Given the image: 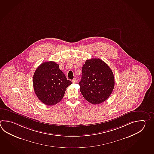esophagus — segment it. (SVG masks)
Here are the masks:
<instances>
[{"mask_svg":"<svg viewBox=\"0 0 154 154\" xmlns=\"http://www.w3.org/2000/svg\"><path fill=\"white\" fill-rule=\"evenodd\" d=\"M77 82V79H72V83H75V82Z\"/></svg>","mask_w":154,"mask_h":154,"instance_id":"1","label":"esophagus"}]
</instances>
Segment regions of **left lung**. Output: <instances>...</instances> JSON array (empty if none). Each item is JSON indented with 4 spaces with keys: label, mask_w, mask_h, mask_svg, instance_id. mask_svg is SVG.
<instances>
[{
    "label": "left lung",
    "mask_w": 154,
    "mask_h": 154,
    "mask_svg": "<svg viewBox=\"0 0 154 154\" xmlns=\"http://www.w3.org/2000/svg\"><path fill=\"white\" fill-rule=\"evenodd\" d=\"M80 91L86 100L94 105L104 102L113 91L115 79L109 66L100 59L85 61L83 65Z\"/></svg>",
    "instance_id": "1"
}]
</instances>
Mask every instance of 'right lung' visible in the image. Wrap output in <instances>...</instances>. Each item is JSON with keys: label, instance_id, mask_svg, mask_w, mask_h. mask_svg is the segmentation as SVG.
I'll return each mask as SVG.
<instances>
[{"label": "right lung", "instance_id": "obj_1", "mask_svg": "<svg viewBox=\"0 0 154 154\" xmlns=\"http://www.w3.org/2000/svg\"><path fill=\"white\" fill-rule=\"evenodd\" d=\"M59 67V65L54 61L45 62L38 66L33 75L35 93L43 104L48 106L60 101L66 88L72 84Z\"/></svg>", "mask_w": 154, "mask_h": 154}]
</instances>
